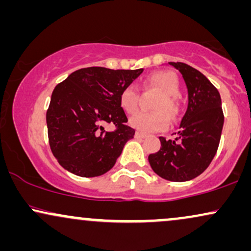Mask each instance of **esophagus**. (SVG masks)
Returning a JSON list of instances; mask_svg holds the SVG:
<instances>
[{
  "mask_svg": "<svg viewBox=\"0 0 251 251\" xmlns=\"http://www.w3.org/2000/svg\"><path fill=\"white\" fill-rule=\"evenodd\" d=\"M134 137L137 138V139H144V138H146V134L142 133V132H135Z\"/></svg>",
  "mask_w": 251,
  "mask_h": 251,
  "instance_id": "obj_1",
  "label": "esophagus"
}]
</instances>
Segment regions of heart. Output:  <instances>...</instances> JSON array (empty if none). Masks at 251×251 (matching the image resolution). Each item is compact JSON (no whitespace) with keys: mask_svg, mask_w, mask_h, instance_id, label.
<instances>
[{"mask_svg":"<svg viewBox=\"0 0 251 251\" xmlns=\"http://www.w3.org/2000/svg\"><path fill=\"white\" fill-rule=\"evenodd\" d=\"M148 87L157 88L162 92V97L158 98L154 103V109L158 112H137L129 118L132 127L144 133L165 131L170 127V118L178 113L177 96L179 94V81L171 72H157L149 76L146 81ZM120 106L126 113L131 114L137 111L139 105V93L133 85L126 86L119 97Z\"/></svg>","mask_w":251,"mask_h":251,"instance_id":"b5f03b06","label":"heart"}]
</instances>
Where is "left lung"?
Listing matches in <instances>:
<instances>
[{
	"instance_id": "8db88e82",
	"label": "left lung",
	"mask_w": 251,
	"mask_h": 251,
	"mask_svg": "<svg viewBox=\"0 0 251 251\" xmlns=\"http://www.w3.org/2000/svg\"><path fill=\"white\" fill-rule=\"evenodd\" d=\"M180 72L189 93L188 109L174 140L160 137V150L149 155L159 177L186 181L205 171L220 145L224 116L220 92L208 77L183 62H169Z\"/></svg>"
}]
</instances>
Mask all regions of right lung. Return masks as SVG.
<instances>
[{
	"label": "right lung",
	"instance_id": "1",
	"mask_svg": "<svg viewBox=\"0 0 251 251\" xmlns=\"http://www.w3.org/2000/svg\"><path fill=\"white\" fill-rule=\"evenodd\" d=\"M143 71L87 67L56 85L46 120L50 150L63 169L89 178L113 168L135 133L126 125L120 93ZM106 122L116 125V129L105 131Z\"/></svg>",
	"mask_w": 251,
	"mask_h": 251
}]
</instances>
